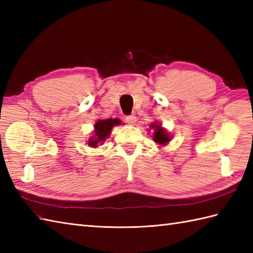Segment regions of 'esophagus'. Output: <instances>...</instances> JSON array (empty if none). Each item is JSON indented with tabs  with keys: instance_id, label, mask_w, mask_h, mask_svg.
<instances>
[{
	"instance_id": "esophagus-1",
	"label": "esophagus",
	"mask_w": 253,
	"mask_h": 253,
	"mask_svg": "<svg viewBox=\"0 0 253 253\" xmlns=\"http://www.w3.org/2000/svg\"><path fill=\"white\" fill-rule=\"evenodd\" d=\"M125 121H126L128 124H129V125H135V123H136V121H137V118H136V116L129 115V116H126Z\"/></svg>"
}]
</instances>
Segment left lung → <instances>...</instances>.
<instances>
[{"label": "left lung", "mask_w": 253, "mask_h": 253, "mask_svg": "<svg viewBox=\"0 0 253 253\" xmlns=\"http://www.w3.org/2000/svg\"><path fill=\"white\" fill-rule=\"evenodd\" d=\"M150 128L153 130L152 138H153V141L157 144H160V146H165V144H168L170 141L171 139L170 133L166 130L164 127H162V124H159L158 122H153L152 124H150Z\"/></svg>", "instance_id": "obj_1"}]
</instances>
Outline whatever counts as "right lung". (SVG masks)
Returning a JSON list of instances; mask_svg holds the SVG:
<instances>
[{
  "label": "right lung",
  "instance_id": "1",
  "mask_svg": "<svg viewBox=\"0 0 253 253\" xmlns=\"http://www.w3.org/2000/svg\"><path fill=\"white\" fill-rule=\"evenodd\" d=\"M123 125L122 121L118 118H107V120H98L93 125L94 129L92 136L88 139V146L91 148H98L103 144L107 138L111 136L113 127Z\"/></svg>",
  "mask_w": 253,
  "mask_h": 253
}]
</instances>
